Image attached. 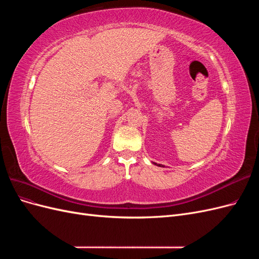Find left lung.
Instances as JSON below:
<instances>
[{"mask_svg":"<svg viewBox=\"0 0 259 259\" xmlns=\"http://www.w3.org/2000/svg\"><path fill=\"white\" fill-rule=\"evenodd\" d=\"M154 164H156V163H154ZM156 165H159V166H162V165H161V164H156Z\"/></svg>","mask_w":259,"mask_h":259,"instance_id":"obj_1","label":"left lung"}]
</instances>
